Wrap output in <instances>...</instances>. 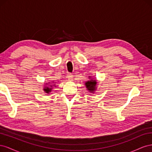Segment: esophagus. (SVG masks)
I'll return each instance as SVG.
<instances>
[{"instance_id":"obj_1","label":"esophagus","mask_w":152,"mask_h":152,"mask_svg":"<svg viewBox=\"0 0 152 152\" xmlns=\"http://www.w3.org/2000/svg\"><path fill=\"white\" fill-rule=\"evenodd\" d=\"M67 77H68V79L69 80H71V79H72V78H73V75L71 73H67Z\"/></svg>"}]
</instances>
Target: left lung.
Masks as SVG:
<instances>
[{"mask_svg": "<svg viewBox=\"0 0 152 152\" xmlns=\"http://www.w3.org/2000/svg\"><path fill=\"white\" fill-rule=\"evenodd\" d=\"M96 84H97V82H96V80L91 79L90 80L86 82L85 85L86 86V88L87 90L89 91V92H91V93H94L95 90L96 89V87H96Z\"/></svg>", "mask_w": 152, "mask_h": 152, "instance_id": "1", "label": "left lung"}]
</instances>
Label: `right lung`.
<instances>
[{
	"instance_id": "1",
	"label": "right lung",
	"mask_w": 152,
	"mask_h": 152,
	"mask_svg": "<svg viewBox=\"0 0 152 152\" xmlns=\"http://www.w3.org/2000/svg\"><path fill=\"white\" fill-rule=\"evenodd\" d=\"M50 87H47V86L44 87V91H45V93H46L49 94V93H50V92L51 91V89H52V87H52V86H51V85H50ZM50 87H52L51 88H50Z\"/></svg>"
}]
</instances>
